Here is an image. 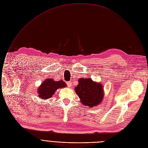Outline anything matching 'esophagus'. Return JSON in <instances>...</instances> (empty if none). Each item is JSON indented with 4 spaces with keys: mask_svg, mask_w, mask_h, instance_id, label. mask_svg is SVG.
I'll return each mask as SVG.
<instances>
[{
    "mask_svg": "<svg viewBox=\"0 0 148 148\" xmlns=\"http://www.w3.org/2000/svg\"><path fill=\"white\" fill-rule=\"evenodd\" d=\"M66 84H67L68 86H72V82L71 81L70 82H67Z\"/></svg>",
    "mask_w": 148,
    "mask_h": 148,
    "instance_id": "esophagus-1",
    "label": "esophagus"
}]
</instances>
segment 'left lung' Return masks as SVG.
Returning <instances> with one entry per match:
<instances>
[{
	"label": "left lung",
	"instance_id": "8db88e82",
	"mask_svg": "<svg viewBox=\"0 0 148 148\" xmlns=\"http://www.w3.org/2000/svg\"><path fill=\"white\" fill-rule=\"evenodd\" d=\"M78 82L75 89L82 104L92 108L101 103L104 97V89L101 84L88 77L79 79Z\"/></svg>",
	"mask_w": 148,
	"mask_h": 148
}]
</instances>
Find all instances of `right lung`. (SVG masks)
Masks as SVG:
<instances>
[{"instance_id":"1","label":"right lung","mask_w":148,"mask_h":148,"mask_svg":"<svg viewBox=\"0 0 148 148\" xmlns=\"http://www.w3.org/2000/svg\"><path fill=\"white\" fill-rule=\"evenodd\" d=\"M66 86V84L63 81H54L53 79H46L38 88V97L44 99L51 98L54 94L56 90Z\"/></svg>"}]
</instances>
